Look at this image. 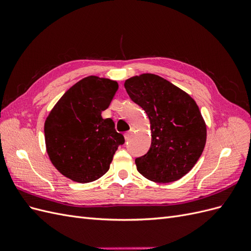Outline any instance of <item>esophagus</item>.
I'll list each match as a JSON object with an SVG mask.
<instances>
[{"label": "esophagus", "instance_id": "1", "mask_svg": "<svg viewBox=\"0 0 251 251\" xmlns=\"http://www.w3.org/2000/svg\"><path fill=\"white\" fill-rule=\"evenodd\" d=\"M131 135H132V130H131V131H128V132H126V133L125 134V138H126V140H128V138L131 137Z\"/></svg>", "mask_w": 251, "mask_h": 251}]
</instances>
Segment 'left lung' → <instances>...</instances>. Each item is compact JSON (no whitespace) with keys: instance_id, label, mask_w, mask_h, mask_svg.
<instances>
[{"instance_id":"left-lung-1","label":"left lung","mask_w":251,"mask_h":251,"mask_svg":"<svg viewBox=\"0 0 251 251\" xmlns=\"http://www.w3.org/2000/svg\"><path fill=\"white\" fill-rule=\"evenodd\" d=\"M131 100L146 111L151 144L135 160L144 178L158 183L177 181L191 171L206 143V124L191 95L156 74L125 81Z\"/></svg>"}]
</instances>
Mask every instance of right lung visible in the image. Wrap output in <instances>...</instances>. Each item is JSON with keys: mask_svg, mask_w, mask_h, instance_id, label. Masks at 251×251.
<instances>
[{"mask_svg": "<svg viewBox=\"0 0 251 251\" xmlns=\"http://www.w3.org/2000/svg\"><path fill=\"white\" fill-rule=\"evenodd\" d=\"M118 82L91 75L59 98L45 120V143L53 166L68 179L89 183L110 169L124 136L111 118L103 119Z\"/></svg>", "mask_w": 251, "mask_h": 251, "instance_id": "obj_1", "label": "right lung"}]
</instances>
